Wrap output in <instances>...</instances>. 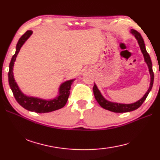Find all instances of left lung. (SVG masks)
<instances>
[{"label":"left lung","mask_w":160,"mask_h":160,"mask_svg":"<svg viewBox=\"0 0 160 160\" xmlns=\"http://www.w3.org/2000/svg\"><path fill=\"white\" fill-rule=\"evenodd\" d=\"M131 33L134 35L135 37L136 38L138 42V44L140 46V50H141L142 53L143 54V56H144L145 61V63H147L148 68H149V72H150V88H149L147 92L145 94V95L143 96L141 99L138 101L132 103V104H120V103H115V102H112L107 100L104 98V97L102 95L100 91L98 90L97 85L94 84L93 87V92L94 95L97 102L99 103V104L104 109L109 110L110 112H113L115 113H123V112H132V111H134L135 109H138V108L141 106L142 103L144 102L145 100L147 98L148 94L150 93L152 88L153 85V82H154V72L152 70V61L150 57V55L147 52L145 48L144 40H143L142 37L138 32H137L135 29H131Z\"/></svg>","instance_id":"8db88e82"}]
</instances>
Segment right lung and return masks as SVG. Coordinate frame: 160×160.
Wrapping results in <instances>:
<instances>
[{
  "instance_id": "add662e5",
  "label": "right lung",
  "mask_w": 160,
  "mask_h": 160,
  "mask_svg": "<svg viewBox=\"0 0 160 160\" xmlns=\"http://www.w3.org/2000/svg\"><path fill=\"white\" fill-rule=\"evenodd\" d=\"M32 34V30L27 31L20 38L17 46H16L15 53L12 56L9 66V85L16 101L23 108H25V109L30 111V112H34L36 113H48L53 112V111L61 109V108H63L66 105L70 94V87H71L72 83L73 82L75 79L68 80L62 83L60 88H59V94L58 97H56V98L53 99L45 100L37 98V97H29L22 92L20 88H18L17 83L15 82L14 76H13V66H14L16 57H17L21 47L25 44V42L28 40V38L31 36Z\"/></svg>"
}]
</instances>
